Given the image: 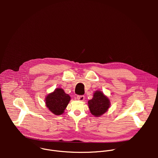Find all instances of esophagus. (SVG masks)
Instances as JSON below:
<instances>
[{"instance_id":"1","label":"esophagus","mask_w":158,"mask_h":158,"mask_svg":"<svg viewBox=\"0 0 158 158\" xmlns=\"http://www.w3.org/2000/svg\"><path fill=\"white\" fill-rule=\"evenodd\" d=\"M77 99L79 101H83L84 100V99H85V97H84V96H82V95H81V96H77Z\"/></svg>"}]
</instances>
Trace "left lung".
I'll use <instances>...</instances> for the list:
<instances>
[{"label":"left lung","mask_w":158,"mask_h":158,"mask_svg":"<svg viewBox=\"0 0 158 158\" xmlns=\"http://www.w3.org/2000/svg\"><path fill=\"white\" fill-rule=\"evenodd\" d=\"M88 106L91 114L98 117L107 110L110 106V101L102 92L96 91L93 98L88 101Z\"/></svg>","instance_id":"8db88e82"}]
</instances>
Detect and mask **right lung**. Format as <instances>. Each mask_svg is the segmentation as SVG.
Masks as SVG:
<instances>
[{
  "instance_id": "1",
  "label": "right lung",
  "mask_w": 158,
  "mask_h": 158,
  "mask_svg": "<svg viewBox=\"0 0 158 158\" xmlns=\"http://www.w3.org/2000/svg\"><path fill=\"white\" fill-rule=\"evenodd\" d=\"M71 100L70 96L64 93L61 88H57L46 98V104L52 113L60 115L64 112Z\"/></svg>"
}]
</instances>
